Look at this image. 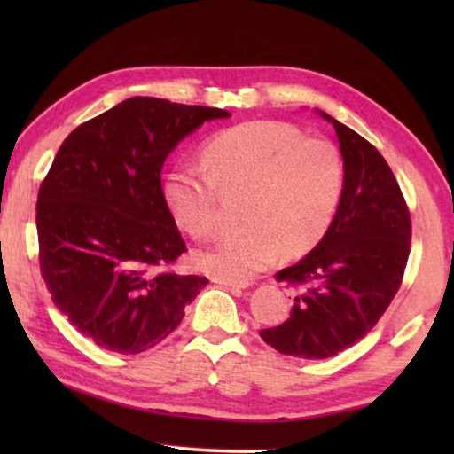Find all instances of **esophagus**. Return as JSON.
<instances>
[{
    "mask_svg": "<svg viewBox=\"0 0 454 454\" xmlns=\"http://www.w3.org/2000/svg\"><path fill=\"white\" fill-rule=\"evenodd\" d=\"M215 281L225 285V287H229V289H246L252 285L250 281H235V278H215Z\"/></svg>",
    "mask_w": 454,
    "mask_h": 454,
    "instance_id": "34e87169",
    "label": "esophagus"
}]
</instances>
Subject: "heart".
<instances>
[{
	"instance_id": "1",
	"label": "heart",
	"mask_w": 454,
	"mask_h": 454,
	"mask_svg": "<svg viewBox=\"0 0 454 454\" xmlns=\"http://www.w3.org/2000/svg\"><path fill=\"white\" fill-rule=\"evenodd\" d=\"M204 169L179 165L163 194L173 219L198 239L216 233L219 192H246V229L202 250L196 262L221 278L244 281L283 252L312 250L331 227L345 192L343 154L326 138L303 136L283 121H246L202 146Z\"/></svg>"
}]
</instances>
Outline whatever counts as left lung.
<instances>
[{
  "instance_id": "obj_1",
  "label": "left lung",
  "mask_w": 454,
  "mask_h": 454,
  "mask_svg": "<svg viewBox=\"0 0 454 454\" xmlns=\"http://www.w3.org/2000/svg\"><path fill=\"white\" fill-rule=\"evenodd\" d=\"M322 115L337 129L343 198L320 244L275 275L295 294L289 320L260 331L278 353L303 359L337 356L376 326L411 250V215L393 169L368 140Z\"/></svg>"
}]
</instances>
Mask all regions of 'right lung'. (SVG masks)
I'll return each mask as SVG.
<instances>
[{"mask_svg":"<svg viewBox=\"0 0 454 454\" xmlns=\"http://www.w3.org/2000/svg\"><path fill=\"white\" fill-rule=\"evenodd\" d=\"M219 117L229 111L132 97L74 129L41 182V277L59 312L103 349L159 345L208 283L173 269L188 247L160 171L179 140Z\"/></svg>","mask_w":454,"mask_h":454,"instance_id":"add662e5","label":"right lung"}]
</instances>
